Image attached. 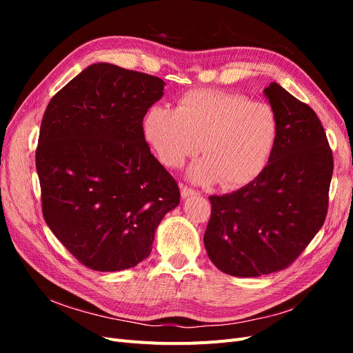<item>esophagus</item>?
I'll list each match as a JSON object with an SVG mask.
<instances>
[{
    "instance_id": "esophagus-1",
    "label": "esophagus",
    "mask_w": 353,
    "mask_h": 353,
    "mask_svg": "<svg viewBox=\"0 0 353 353\" xmlns=\"http://www.w3.org/2000/svg\"><path fill=\"white\" fill-rule=\"evenodd\" d=\"M197 194H199V191L190 188V187H183V188H181V196H183L184 199H187L190 196H197Z\"/></svg>"
}]
</instances>
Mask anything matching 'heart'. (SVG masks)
Instances as JSON below:
<instances>
[{
    "instance_id": "obj_1",
    "label": "heart",
    "mask_w": 353,
    "mask_h": 353,
    "mask_svg": "<svg viewBox=\"0 0 353 353\" xmlns=\"http://www.w3.org/2000/svg\"><path fill=\"white\" fill-rule=\"evenodd\" d=\"M279 117L270 104L249 101L240 92L193 90L181 95L176 109L153 105L143 134L160 162L181 168L200 150L205 157L188 169L197 184L241 187L265 166L279 138Z\"/></svg>"
}]
</instances>
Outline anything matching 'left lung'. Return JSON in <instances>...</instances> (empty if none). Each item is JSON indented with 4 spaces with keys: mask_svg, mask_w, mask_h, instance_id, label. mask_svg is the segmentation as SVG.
<instances>
[{
    "mask_svg": "<svg viewBox=\"0 0 353 353\" xmlns=\"http://www.w3.org/2000/svg\"><path fill=\"white\" fill-rule=\"evenodd\" d=\"M263 95L280 126L268 165L234 193L209 197L212 215L203 241L213 265L234 276L287 268L327 215L333 153L321 121L276 82Z\"/></svg>",
    "mask_w": 353,
    "mask_h": 353,
    "instance_id": "1",
    "label": "left lung"
}]
</instances>
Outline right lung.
<instances>
[{
  "label": "right lung",
  "mask_w": 353,
  "mask_h": 353,
  "mask_svg": "<svg viewBox=\"0 0 353 353\" xmlns=\"http://www.w3.org/2000/svg\"><path fill=\"white\" fill-rule=\"evenodd\" d=\"M165 82L94 63L47 105L37 148L42 213L61 244L90 270L132 268L179 205L175 179L152 154L143 117Z\"/></svg>",
  "instance_id": "right-lung-1"
}]
</instances>
